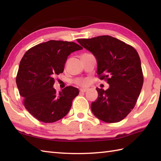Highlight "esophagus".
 Returning <instances> with one entry per match:
<instances>
[{"mask_svg":"<svg viewBox=\"0 0 161 161\" xmlns=\"http://www.w3.org/2000/svg\"><path fill=\"white\" fill-rule=\"evenodd\" d=\"M87 90H88L87 88H81L80 92L81 93H84V92H86Z\"/></svg>","mask_w":161,"mask_h":161,"instance_id":"obj_1","label":"esophagus"}]
</instances>
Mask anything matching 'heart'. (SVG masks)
I'll return each instance as SVG.
<instances>
[{
    "mask_svg": "<svg viewBox=\"0 0 161 161\" xmlns=\"http://www.w3.org/2000/svg\"><path fill=\"white\" fill-rule=\"evenodd\" d=\"M88 82H89V81H88V79L86 78H78L75 80V83L80 86H87Z\"/></svg>",
    "mask_w": 161,
    "mask_h": 161,
    "instance_id": "heart-1",
    "label": "heart"
}]
</instances>
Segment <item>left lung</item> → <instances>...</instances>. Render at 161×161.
Masks as SVG:
<instances>
[{"mask_svg":"<svg viewBox=\"0 0 161 161\" xmlns=\"http://www.w3.org/2000/svg\"><path fill=\"white\" fill-rule=\"evenodd\" d=\"M77 42L96 57L98 77L109 84L106 91L96 88L98 97L92 102V112L105 122L121 121L134 108L144 81L137 51L108 35Z\"/></svg>","mask_w":161,"mask_h":161,"instance_id":"obj_1","label":"left lung"}]
</instances>
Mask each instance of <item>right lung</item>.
<instances>
[{"label": "right lung", "mask_w": 161, "mask_h": 161, "mask_svg": "<svg viewBox=\"0 0 161 161\" xmlns=\"http://www.w3.org/2000/svg\"><path fill=\"white\" fill-rule=\"evenodd\" d=\"M83 47L72 42L50 40L29 49L20 60L16 81L23 103L38 120H59L70 111L78 88L68 86L57 93L55 76L62 73L68 55Z\"/></svg>", "instance_id": "right-lung-1"}]
</instances>
